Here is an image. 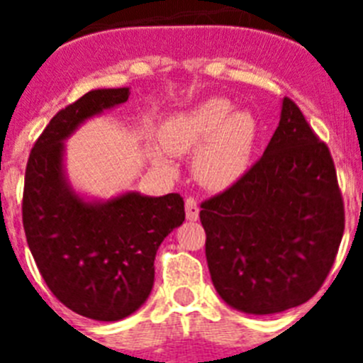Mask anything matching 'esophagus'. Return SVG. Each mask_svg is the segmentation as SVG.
Wrapping results in <instances>:
<instances>
[{
	"instance_id": "34e87169",
	"label": "esophagus",
	"mask_w": 363,
	"mask_h": 363,
	"mask_svg": "<svg viewBox=\"0 0 363 363\" xmlns=\"http://www.w3.org/2000/svg\"><path fill=\"white\" fill-rule=\"evenodd\" d=\"M185 214H187V220L196 221L200 216V207H198V201L194 196H189L185 200Z\"/></svg>"
}]
</instances>
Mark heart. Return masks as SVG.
I'll use <instances>...</instances> for the list:
<instances>
[{
	"mask_svg": "<svg viewBox=\"0 0 363 363\" xmlns=\"http://www.w3.org/2000/svg\"><path fill=\"white\" fill-rule=\"evenodd\" d=\"M223 98L207 99L163 123L162 145L169 152L198 150L194 172L211 189H225L249 171L258 142V123L247 111H234ZM162 156L160 150H156Z\"/></svg>",
	"mask_w": 363,
	"mask_h": 363,
	"instance_id": "b5f03b06",
	"label": "heart"
}]
</instances>
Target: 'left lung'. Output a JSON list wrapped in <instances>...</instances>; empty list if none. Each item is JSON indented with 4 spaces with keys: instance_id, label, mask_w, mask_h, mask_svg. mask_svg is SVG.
Instances as JSON below:
<instances>
[{
    "instance_id": "8db88e82",
    "label": "left lung",
    "mask_w": 363,
    "mask_h": 363,
    "mask_svg": "<svg viewBox=\"0 0 363 363\" xmlns=\"http://www.w3.org/2000/svg\"><path fill=\"white\" fill-rule=\"evenodd\" d=\"M200 207L214 287L251 314L281 313L318 293L345 229L329 147L291 98L264 156Z\"/></svg>"
}]
</instances>
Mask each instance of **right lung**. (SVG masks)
Listing matches in <instances>:
<instances>
[{"label":"right lung","mask_w":363,"mask_h":363,"mask_svg":"<svg viewBox=\"0 0 363 363\" xmlns=\"http://www.w3.org/2000/svg\"><path fill=\"white\" fill-rule=\"evenodd\" d=\"M129 94L98 89L67 105L40 134L25 169L23 229L40 274L63 306L101 322L125 318L147 300L160 243L185 220L178 192L85 203L63 179V140Z\"/></svg>","instance_id":"add662e5"}]
</instances>
